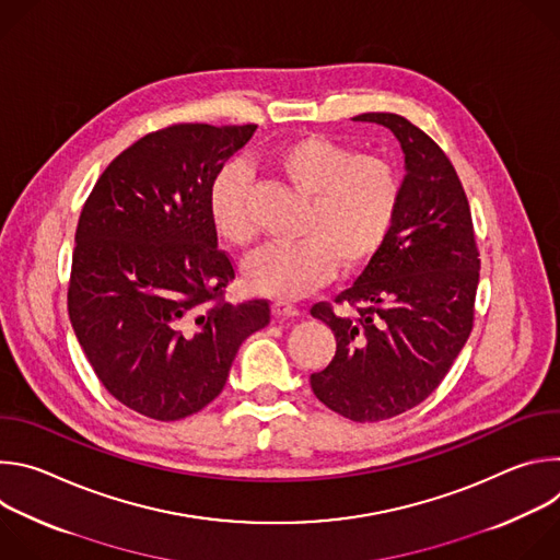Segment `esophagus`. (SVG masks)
Masks as SVG:
<instances>
[{
  "mask_svg": "<svg viewBox=\"0 0 560 560\" xmlns=\"http://www.w3.org/2000/svg\"><path fill=\"white\" fill-rule=\"evenodd\" d=\"M272 314L275 316H281V318H292V316H299L301 310L290 305V303H283V301H275L272 303Z\"/></svg>",
  "mask_w": 560,
  "mask_h": 560,
  "instance_id": "esophagus-1",
  "label": "esophagus"
}]
</instances>
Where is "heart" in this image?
<instances>
[{"label": "heart", "mask_w": 560, "mask_h": 560, "mask_svg": "<svg viewBox=\"0 0 560 560\" xmlns=\"http://www.w3.org/2000/svg\"><path fill=\"white\" fill-rule=\"evenodd\" d=\"M277 175L307 206L294 244H268L244 268L250 290L272 299H301L328 283L339 266H365L389 234L401 184L389 162L376 154H354L348 145L307 135L281 145L272 156ZM214 230L236 248L255 242L248 208V177L230 164L217 173L208 192Z\"/></svg>", "instance_id": "1"}]
</instances>
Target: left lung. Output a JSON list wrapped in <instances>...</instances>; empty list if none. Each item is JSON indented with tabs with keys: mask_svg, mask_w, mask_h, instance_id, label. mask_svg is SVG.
Listing matches in <instances>:
<instances>
[{
	"mask_svg": "<svg viewBox=\"0 0 560 560\" xmlns=\"http://www.w3.org/2000/svg\"><path fill=\"white\" fill-rule=\"evenodd\" d=\"M352 119L392 130L406 177L385 244L337 296L352 312L337 314L328 303L310 310L337 339L335 359L310 385L337 415L374 423L425 401L450 372L471 332L481 259L465 190L445 152L401 115Z\"/></svg>",
	"mask_w": 560,
	"mask_h": 560,
	"instance_id": "obj_1",
	"label": "left lung"
}]
</instances>
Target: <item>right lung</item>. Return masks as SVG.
<instances>
[{
  "label": "right lung",
  "instance_id": "add662e5",
  "mask_svg": "<svg viewBox=\"0 0 560 560\" xmlns=\"http://www.w3.org/2000/svg\"><path fill=\"white\" fill-rule=\"evenodd\" d=\"M257 126L177 124L126 148L97 179L74 232L72 330L126 408L179 421L219 396L264 299L223 301L234 268L219 250L208 192Z\"/></svg>",
  "mask_w": 560,
  "mask_h": 560
}]
</instances>
